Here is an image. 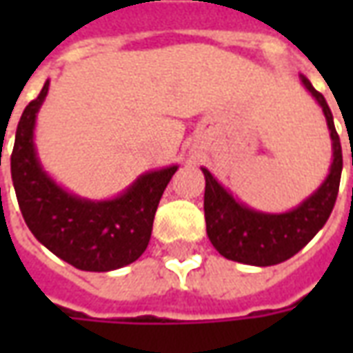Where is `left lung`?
Segmentation results:
<instances>
[{"label": "left lung", "mask_w": 353, "mask_h": 353, "mask_svg": "<svg viewBox=\"0 0 353 353\" xmlns=\"http://www.w3.org/2000/svg\"><path fill=\"white\" fill-rule=\"evenodd\" d=\"M304 88L316 98L333 141V164L329 176L318 191L301 202L295 210L285 214H263L240 204L206 168L204 191V215L206 232L223 257L253 266L278 265L303 250L318 234L333 212L342 174V147L333 123V113L327 105L323 94L312 87V83L301 75Z\"/></svg>", "instance_id": "obj_1"}]
</instances>
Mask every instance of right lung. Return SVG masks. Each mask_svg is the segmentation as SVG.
Masks as SVG:
<instances>
[{"instance_id":"right-lung-1","label":"right lung","mask_w":353,"mask_h":353,"mask_svg":"<svg viewBox=\"0 0 353 353\" xmlns=\"http://www.w3.org/2000/svg\"><path fill=\"white\" fill-rule=\"evenodd\" d=\"M47 92L49 81L20 117L11 154L12 185L28 229L79 270L108 272L130 265L145 252L154 212L177 166L147 172L111 200L94 202L68 192L41 168L35 153V117Z\"/></svg>"}]
</instances>
